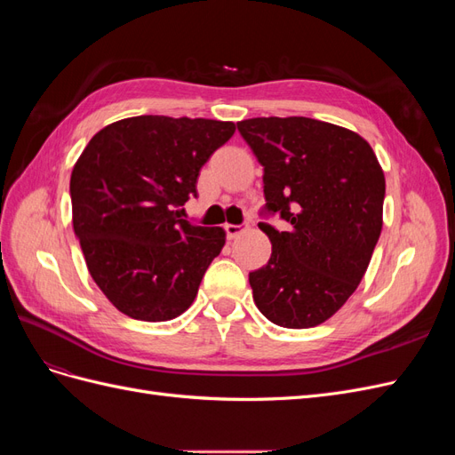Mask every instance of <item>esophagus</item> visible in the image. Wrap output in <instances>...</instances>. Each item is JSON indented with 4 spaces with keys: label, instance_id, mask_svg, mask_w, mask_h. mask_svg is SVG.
Returning <instances> with one entry per match:
<instances>
[{
    "label": "esophagus",
    "instance_id": "1",
    "mask_svg": "<svg viewBox=\"0 0 455 455\" xmlns=\"http://www.w3.org/2000/svg\"><path fill=\"white\" fill-rule=\"evenodd\" d=\"M224 229H226V235H228V239H235V237H239L241 233L244 231V228H243V226H235V224H226V226H224Z\"/></svg>",
    "mask_w": 455,
    "mask_h": 455
}]
</instances>
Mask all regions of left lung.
<instances>
[{"mask_svg":"<svg viewBox=\"0 0 455 455\" xmlns=\"http://www.w3.org/2000/svg\"><path fill=\"white\" fill-rule=\"evenodd\" d=\"M264 167V212L286 231L259 222L271 258L249 275L261 315L284 328L328 321L356 291L383 226L385 176L356 132L309 117L237 123Z\"/></svg>","mask_w":455,"mask_h":455,"instance_id":"obj_1","label":"left lung"}]
</instances>
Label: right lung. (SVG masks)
Masks as SVG:
<instances>
[{"label": "right lung", "mask_w": 455, "mask_h": 455, "mask_svg": "<svg viewBox=\"0 0 455 455\" xmlns=\"http://www.w3.org/2000/svg\"><path fill=\"white\" fill-rule=\"evenodd\" d=\"M235 125L231 121L139 116L96 132L74 164V231L91 277L131 319L182 315L226 244L222 228L180 218L197 176Z\"/></svg>", "instance_id": "add662e5"}]
</instances>
